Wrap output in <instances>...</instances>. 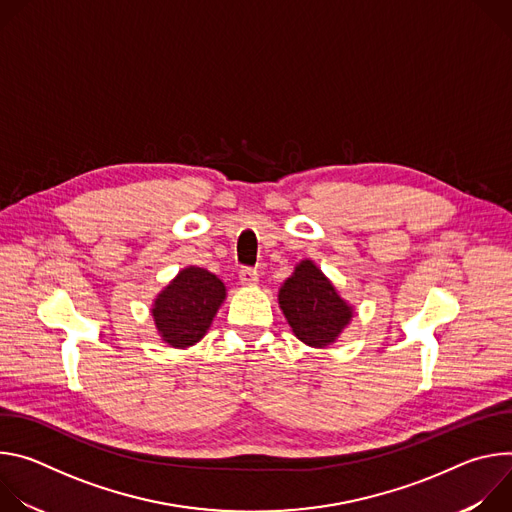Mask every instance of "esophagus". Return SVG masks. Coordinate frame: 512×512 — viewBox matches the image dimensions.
<instances>
[{"label":"esophagus","mask_w":512,"mask_h":512,"mask_svg":"<svg viewBox=\"0 0 512 512\" xmlns=\"http://www.w3.org/2000/svg\"><path fill=\"white\" fill-rule=\"evenodd\" d=\"M239 279L245 285H255L259 281V273H257L255 267H241L239 269Z\"/></svg>","instance_id":"1"}]
</instances>
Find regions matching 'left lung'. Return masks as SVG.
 Segmentation results:
<instances>
[{"label":"left lung","instance_id":"obj_1","mask_svg":"<svg viewBox=\"0 0 512 512\" xmlns=\"http://www.w3.org/2000/svg\"><path fill=\"white\" fill-rule=\"evenodd\" d=\"M279 308L294 334L302 342L318 348L334 342L352 318V308L308 259L281 285Z\"/></svg>","mask_w":512,"mask_h":512}]
</instances>
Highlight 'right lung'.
Instances as JSON below:
<instances>
[{"label":"right lung","instance_id":"obj_1","mask_svg":"<svg viewBox=\"0 0 512 512\" xmlns=\"http://www.w3.org/2000/svg\"><path fill=\"white\" fill-rule=\"evenodd\" d=\"M225 294V283L214 273L200 267L182 269L152 310L160 336L174 348L192 346L206 334Z\"/></svg>","mask_w":512,"mask_h":512}]
</instances>
